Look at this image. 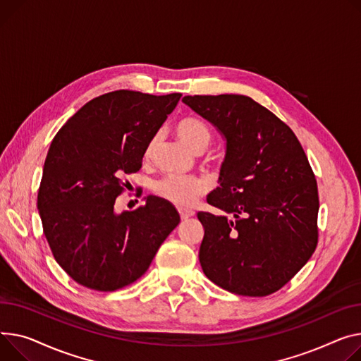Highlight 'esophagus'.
Segmentation results:
<instances>
[{
  "mask_svg": "<svg viewBox=\"0 0 361 361\" xmlns=\"http://www.w3.org/2000/svg\"><path fill=\"white\" fill-rule=\"evenodd\" d=\"M178 212H180V218H181L183 221H185V219L191 218V216L195 214V212H193V210H187V209H178Z\"/></svg>",
  "mask_w": 361,
  "mask_h": 361,
  "instance_id": "1",
  "label": "esophagus"
}]
</instances>
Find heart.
I'll return each instance as SVG.
<instances>
[{
  "label": "heart",
  "instance_id": "b5f03b06",
  "mask_svg": "<svg viewBox=\"0 0 361 361\" xmlns=\"http://www.w3.org/2000/svg\"><path fill=\"white\" fill-rule=\"evenodd\" d=\"M176 135L184 145L196 154L203 152L213 139V132L206 122L195 116H185L176 123ZM158 136H154L145 149V158H149L157 147ZM154 193L165 200L180 207H187L193 204L200 196L207 193L209 181L203 177H176L165 176L155 181Z\"/></svg>",
  "mask_w": 361,
  "mask_h": 361
}]
</instances>
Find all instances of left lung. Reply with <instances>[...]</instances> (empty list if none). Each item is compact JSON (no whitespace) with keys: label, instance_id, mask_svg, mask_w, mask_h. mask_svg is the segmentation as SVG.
<instances>
[{"label":"left lung","instance_id":"8db88e82","mask_svg":"<svg viewBox=\"0 0 361 361\" xmlns=\"http://www.w3.org/2000/svg\"><path fill=\"white\" fill-rule=\"evenodd\" d=\"M183 102L226 137L221 185L199 212L203 273L222 289L269 296L315 252L318 184L293 130L269 109L239 94L185 95Z\"/></svg>","mask_w":361,"mask_h":361}]
</instances>
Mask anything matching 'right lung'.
Returning a JSON list of instances; mask_svg holds the SVG:
<instances>
[{
	"label": "right lung",
	"mask_w": 361,
	"mask_h": 361,
	"mask_svg": "<svg viewBox=\"0 0 361 361\" xmlns=\"http://www.w3.org/2000/svg\"><path fill=\"white\" fill-rule=\"evenodd\" d=\"M180 99V92L111 91L82 106L55 135L37 209L56 262L78 284L114 292L135 283L180 224L176 207L152 196L114 213L123 176L139 171L148 143Z\"/></svg>",
	"instance_id": "1"
}]
</instances>
